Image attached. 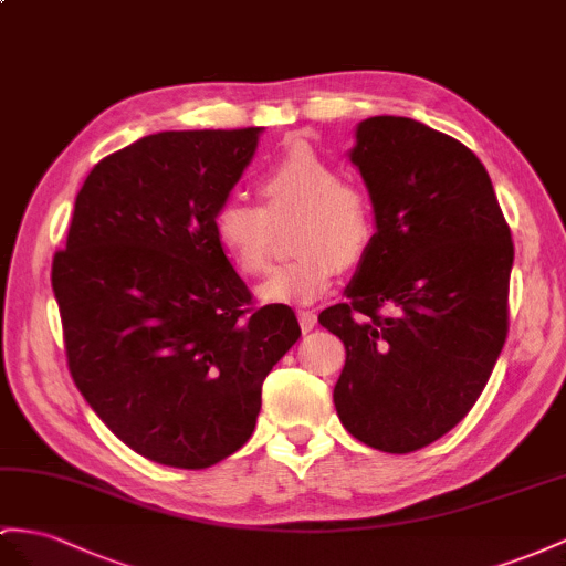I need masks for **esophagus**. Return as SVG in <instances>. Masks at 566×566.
<instances>
[{
    "mask_svg": "<svg viewBox=\"0 0 566 566\" xmlns=\"http://www.w3.org/2000/svg\"><path fill=\"white\" fill-rule=\"evenodd\" d=\"M317 323V315L315 311H298V325L303 332H311Z\"/></svg>",
    "mask_w": 566,
    "mask_h": 566,
    "instance_id": "obj_1",
    "label": "esophagus"
}]
</instances>
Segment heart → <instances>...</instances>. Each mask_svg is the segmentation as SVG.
<instances>
[{"label":"heart","instance_id":"obj_1","mask_svg":"<svg viewBox=\"0 0 566 566\" xmlns=\"http://www.w3.org/2000/svg\"><path fill=\"white\" fill-rule=\"evenodd\" d=\"M263 208L224 200L212 217L214 241L227 260L243 274L265 268L272 222L301 212L292 263L272 268L258 284L263 303L306 306L325 296L337 270L366 258L375 239V210L368 193L342 181V171L317 155L311 145L294 143L260 177Z\"/></svg>","mask_w":566,"mask_h":566}]
</instances>
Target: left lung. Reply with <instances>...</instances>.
Segmentation results:
<instances>
[{"instance_id": "8db88e82", "label": "left lung", "mask_w": 566, "mask_h": 566, "mask_svg": "<svg viewBox=\"0 0 566 566\" xmlns=\"http://www.w3.org/2000/svg\"><path fill=\"white\" fill-rule=\"evenodd\" d=\"M349 159L375 210V239L321 313L344 342L335 409L356 440L416 452L481 397L506 339L514 245L495 188L467 145L409 117L356 126Z\"/></svg>"}]
</instances>
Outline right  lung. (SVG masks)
I'll list each match as a JSON object with an SVG mask.
<instances>
[{"instance_id": "right-lung-1", "label": "right lung", "mask_w": 566, "mask_h": 566, "mask_svg": "<svg viewBox=\"0 0 566 566\" xmlns=\"http://www.w3.org/2000/svg\"><path fill=\"white\" fill-rule=\"evenodd\" d=\"M260 134L159 132L99 159L54 255L71 378L165 467L208 469L249 442L263 380L301 335L289 306L251 308L212 231Z\"/></svg>"}]
</instances>
